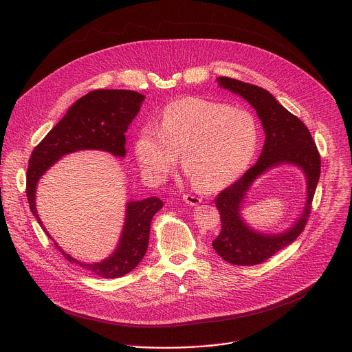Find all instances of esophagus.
Wrapping results in <instances>:
<instances>
[{"instance_id": "obj_1", "label": "esophagus", "mask_w": 352, "mask_h": 352, "mask_svg": "<svg viewBox=\"0 0 352 352\" xmlns=\"http://www.w3.org/2000/svg\"><path fill=\"white\" fill-rule=\"evenodd\" d=\"M183 199H184V201H186L187 204H190V206H198L201 201V198H198V197H195V195H192V194H186V195H183Z\"/></svg>"}]
</instances>
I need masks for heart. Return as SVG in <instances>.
<instances>
[{
  "label": "heart",
  "mask_w": 352,
  "mask_h": 352,
  "mask_svg": "<svg viewBox=\"0 0 352 352\" xmlns=\"http://www.w3.org/2000/svg\"><path fill=\"white\" fill-rule=\"evenodd\" d=\"M258 146V126L251 112L225 102L186 98L168 104L153 127L134 142L144 175L161 182L180 154L182 166L201 191L229 186L248 168Z\"/></svg>",
  "instance_id": "heart-1"
}]
</instances>
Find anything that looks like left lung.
Instances as JSON below:
<instances>
[{
	"instance_id": "left-lung-1",
	"label": "left lung",
	"mask_w": 352,
	"mask_h": 352,
	"mask_svg": "<svg viewBox=\"0 0 352 352\" xmlns=\"http://www.w3.org/2000/svg\"><path fill=\"white\" fill-rule=\"evenodd\" d=\"M218 85L248 101L261 120L265 141L257 162L236 183L221 191L215 206L221 215V233L212 248L228 263L254 265L290 245L305 229L320 179L321 160L307 127L268 91L229 77H218ZM282 163L301 167L307 177V201L302 217L286 232L265 235L253 231L241 217V206L252 182L268 168Z\"/></svg>"
}]
</instances>
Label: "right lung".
I'll use <instances>...</instances> for the list:
<instances>
[{
  "mask_svg": "<svg viewBox=\"0 0 352 352\" xmlns=\"http://www.w3.org/2000/svg\"><path fill=\"white\" fill-rule=\"evenodd\" d=\"M144 99V95L134 91H92L76 101L34 149L27 169L25 192L32 214L50 239L52 237L43 226L35 203L39 179L60 157L69 153L104 151L116 157H124V133L138 115ZM162 206L158 198L129 201L119 244L113 253L100 263H81L62 251L55 241L54 244L66 260L80 264L88 272L107 279L120 278L133 271L144 258L149 244L151 219Z\"/></svg>",
  "mask_w": 352,
  "mask_h": 352,
  "instance_id": "add662e5",
  "label": "right lung"
}]
</instances>
